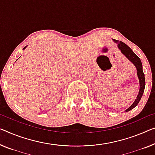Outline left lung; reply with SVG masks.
Wrapping results in <instances>:
<instances>
[{"mask_svg":"<svg viewBox=\"0 0 155 155\" xmlns=\"http://www.w3.org/2000/svg\"><path fill=\"white\" fill-rule=\"evenodd\" d=\"M113 40H114L115 43L117 44V47H118L119 49L120 50L122 54L125 55L127 58L134 64V66L136 67V68H137V75H138V79H139V84H140L139 92H138L136 100L134 101L132 104H131L130 107H129L127 109L125 110L126 112H127V111H129L130 110L133 109L135 107H137L138 102L140 101V99L142 97L143 94V92L145 90V75H144L143 71V66H142L141 61H140V59L135 54V53L133 51L126 45V44L122 42V41L117 40H114V39H113Z\"/></svg>","mask_w":155,"mask_h":155,"instance_id":"8db88e82","label":"left lung"}]
</instances>
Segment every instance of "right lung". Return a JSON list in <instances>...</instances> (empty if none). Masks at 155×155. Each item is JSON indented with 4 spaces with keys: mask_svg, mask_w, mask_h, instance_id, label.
<instances>
[{
    "mask_svg": "<svg viewBox=\"0 0 155 155\" xmlns=\"http://www.w3.org/2000/svg\"><path fill=\"white\" fill-rule=\"evenodd\" d=\"M26 47H27V46H26ZM26 47H25L24 48H23V49H25V48H26Z\"/></svg>",
    "mask_w": 155,
    "mask_h": 155,
    "instance_id": "right-lung-1",
    "label": "right lung"
}]
</instances>
